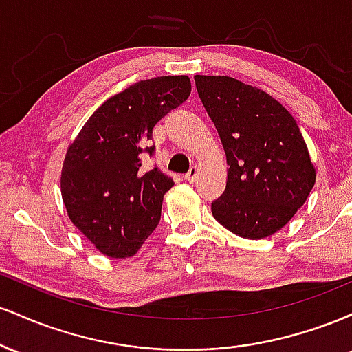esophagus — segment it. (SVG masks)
<instances>
[{
  "instance_id": "obj_1",
  "label": "esophagus",
  "mask_w": 352,
  "mask_h": 352,
  "mask_svg": "<svg viewBox=\"0 0 352 352\" xmlns=\"http://www.w3.org/2000/svg\"><path fill=\"white\" fill-rule=\"evenodd\" d=\"M197 175H199V167H197V165H193V167H190V170L187 175H185V179H187L188 182H195Z\"/></svg>"
}]
</instances>
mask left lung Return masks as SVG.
Wrapping results in <instances>:
<instances>
[{
    "instance_id": "8db88e82",
    "label": "left lung",
    "mask_w": 352,
    "mask_h": 352,
    "mask_svg": "<svg viewBox=\"0 0 352 352\" xmlns=\"http://www.w3.org/2000/svg\"><path fill=\"white\" fill-rule=\"evenodd\" d=\"M195 86L227 153V188L213 217L241 238L273 235L316 182L296 120L265 91L228 76H195Z\"/></svg>"
}]
</instances>
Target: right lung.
Segmentation results:
<instances>
[{
    "instance_id": "obj_1",
    "label": "right lung",
    "mask_w": 352,
    "mask_h": 352,
    "mask_svg": "<svg viewBox=\"0 0 352 352\" xmlns=\"http://www.w3.org/2000/svg\"><path fill=\"white\" fill-rule=\"evenodd\" d=\"M188 76H162L129 86L94 112L67 147L60 193L72 223L100 253L132 256L160 221L173 180L157 167L145 172L142 153H153V125L188 99Z\"/></svg>"
}]
</instances>
